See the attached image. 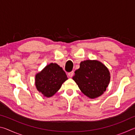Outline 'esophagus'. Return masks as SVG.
<instances>
[{
  "instance_id": "obj_1",
  "label": "esophagus",
  "mask_w": 135,
  "mask_h": 135,
  "mask_svg": "<svg viewBox=\"0 0 135 135\" xmlns=\"http://www.w3.org/2000/svg\"><path fill=\"white\" fill-rule=\"evenodd\" d=\"M73 74H74V71H71V72H69V73H68V76H69V77H73Z\"/></svg>"
}]
</instances>
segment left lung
I'll list each match as a JSON object with an SVG mask.
<instances>
[{
  "instance_id": "left-lung-1",
  "label": "left lung",
  "mask_w": 135,
  "mask_h": 135,
  "mask_svg": "<svg viewBox=\"0 0 135 135\" xmlns=\"http://www.w3.org/2000/svg\"><path fill=\"white\" fill-rule=\"evenodd\" d=\"M73 77L80 89L89 98H97L103 94L110 81L109 71L98 61H82Z\"/></svg>"
}]
</instances>
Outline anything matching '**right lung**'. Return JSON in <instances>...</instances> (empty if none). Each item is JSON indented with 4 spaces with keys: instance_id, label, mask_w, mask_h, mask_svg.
<instances>
[{
    "instance_id": "right-lung-1",
    "label": "right lung",
    "mask_w": 135,
    "mask_h": 135,
    "mask_svg": "<svg viewBox=\"0 0 135 135\" xmlns=\"http://www.w3.org/2000/svg\"><path fill=\"white\" fill-rule=\"evenodd\" d=\"M67 80V75L62 68L55 63H51L37 74L35 83L38 92L45 97H51Z\"/></svg>"
}]
</instances>
